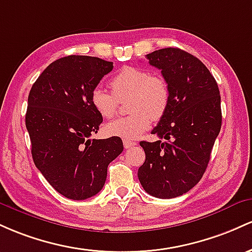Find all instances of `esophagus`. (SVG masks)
<instances>
[{
  "label": "esophagus",
  "mask_w": 252,
  "mask_h": 252,
  "mask_svg": "<svg viewBox=\"0 0 252 252\" xmlns=\"http://www.w3.org/2000/svg\"><path fill=\"white\" fill-rule=\"evenodd\" d=\"M123 143H124V148H125V149H129V148H132V146L135 145L134 141H132L129 139H124Z\"/></svg>",
  "instance_id": "obj_1"
}]
</instances>
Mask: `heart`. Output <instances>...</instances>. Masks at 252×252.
<instances>
[{"mask_svg": "<svg viewBox=\"0 0 252 252\" xmlns=\"http://www.w3.org/2000/svg\"><path fill=\"white\" fill-rule=\"evenodd\" d=\"M112 93L97 86L92 90L90 102L104 119L112 118L118 108V100L129 96L126 117L117 118L104 126V132L112 137L134 139L151 126L152 119L163 117L170 100L168 83L160 76L152 75L143 67L125 66L112 77Z\"/></svg>", "mask_w": 252, "mask_h": 252, "instance_id": "1", "label": "heart"}]
</instances>
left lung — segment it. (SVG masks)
<instances>
[{"instance_id": "obj_1", "label": "left lung", "mask_w": 252, "mask_h": 252, "mask_svg": "<svg viewBox=\"0 0 252 252\" xmlns=\"http://www.w3.org/2000/svg\"><path fill=\"white\" fill-rule=\"evenodd\" d=\"M146 58L162 72L170 100L152 129L159 140L140 141L145 162L138 179L146 193L172 199L190 190L205 174L221 128L220 93L206 65L186 51L168 47Z\"/></svg>"}]
</instances>
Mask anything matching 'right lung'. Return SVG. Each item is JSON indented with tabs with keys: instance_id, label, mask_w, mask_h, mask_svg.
Instances as JSON below:
<instances>
[{
	"instance_id": "right-lung-1",
	"label": "right lung",
	"mask_w": 252,
	"mask_h": 252,
	"mask_svg": "<svg viewBox=\"0 0 252 252\" xmlns=\"http://www.w3.org/2000/svg\"><path fill=\"white\" fill-rule=\"evenodd\" d=\"M112 70V62L96 57L59 58L41 72L28 95L26 127L33 160L67 199L86 200L97 194L108 164L124 150L119 137L90 139L102 123L90 94Z\"/></svg>"
}]
</instances>
